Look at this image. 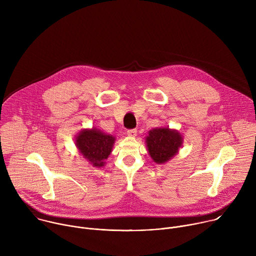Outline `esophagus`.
I'll return each mask as SVG.
<instances>
[{"label":"esophagus","instance_id":"obj_1","mask_svg":"<svg viewBox=\"0 0 256 256\" xmlns=\"http://www.w3.org/2000/svg\"><path fill=\"white\" fill-rule=\"evenodd\" d=\"M128 136H132V138H134L136 136V128H132V130H128Z\"/></svg>","mask_w":256,"mask_h":256}]
</instances>
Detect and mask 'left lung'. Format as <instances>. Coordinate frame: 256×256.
<instances>
[{
    "label": "left lung",
    "mask_w": 256,
    "mask_h": 256,
    "mask_svg": "<svg viewBox=\"0 0 256 256\" xmlns=\"http://www.w3.org/2000/svg\"><path fill=\"white\" fill-rule=\"evenodd\" d=\"M182 140V136L176 130L155 128L146 138V144L154 162L164 164L178 153L184 142Z\"/></svg>",
    "instance_id": "left-lung-1"
}]
</instances>
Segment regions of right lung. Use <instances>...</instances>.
Wrapping results in <instances>:
<instances>
[{
	"mask_svg": "<svg viewBox=\"0 0 256 256\" xmlns=\"http://www.w3.org/2000/svg\"><path fill=\"white\" fill-rule=\"evenodd\" d=\"M75 142L79 152L92 166L102 167L112 151L116 138L92 128L81 130Z\"/></svg>",
	"mask_w": 256,
	"mask_h": 256,
	"instance_id": "1",
	"label": "right lung"
}]
</instances>
